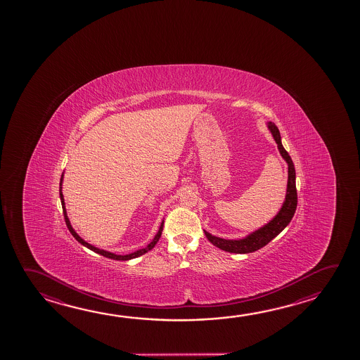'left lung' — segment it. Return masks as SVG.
<instances>
[{"label":"left lung","mask_w":360,"mask_h":360,"mask_svg":"<svg viewBox=\"0 0 360 360\" xmlns=\"http://www.w3.org/2000/svg\"><path fill=\"white\" fill-rule=\"evenodd\" d=\"M268 129L271 130L273 138L277 143L278 150L281 153L282 158L287 162L288 165V182H287V193H285V200H284L282 207L279 210L273 220L265 224L264 226L255 230L254 233H249L244 239L229 240L217 238L214 235L205 231L206 238L212 243L214 246L220 248L221 250L225 252H235V254H248V252H255L260 248L266 245L271 240L274 239L278 233H282L284 227L290 224L293 214L296 212L297 208V189H296V171L295 165L290 159V154L285 152L282 141H281V134L274 122H268Z\"/></svg>","instance_id":"left-lung-1"}]
</instances>
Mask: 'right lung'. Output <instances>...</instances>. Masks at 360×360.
<instances>
[{
    "instance_id": "add662e5",
    "label": "right lung",
    "mask_w": 360,
    "mask_h": 360,
    "mask_svg": "<svg viewBox=\"0 0 360 360\" xmlns=\"http://www.w3.org/2000/svg\"><path fill=\"white\" fill-rule=\"evenodd\" d=\"M62 182H63V174H62V178H60V189H59V195H60V202H62V207H63V214H64V220H65V224H67V227H68V230H70V233L73 235V238L78 241V243H81L82 245L86 246V248H89V250H92V252H97V254H100V255H103V257H106V258L114 259V260H130V259L138 258L140 255H143V254H146V252H149V250H152L153 248L155 246V244L158 243L159 238L162 236V231H163V225H165V221H162V224H160V227H159L158 233L157 235L154 236V239L152 240V243H149L146 248H143V249H139V250H136V252H130V254H127V255H117V254H114V252H106V250H103V249H98V248H96V246L91 245L89 244L87 241H84V240L78 235V233L75 231V229L72 227L70 225V219H68V216H67V210H65V203H64V197L63 193H62Z\"/></svg>"
}]
</instances>
